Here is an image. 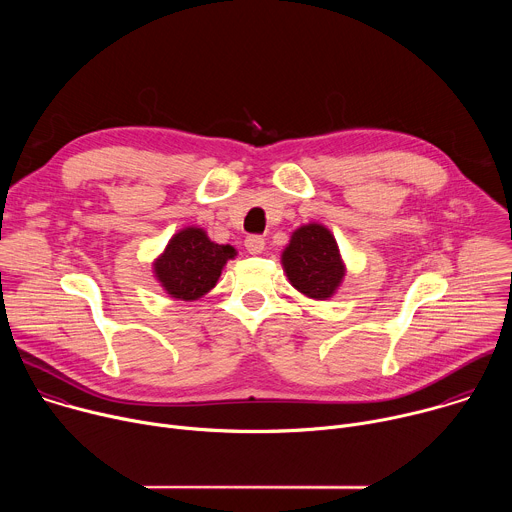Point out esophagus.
Returning <instances> with one entry per match:
<instances>
[{"mask_svg":"<svg viewBox=\"0 0 512 512\" xmlns=\"http://www.w3.org/2000/svg\"><path fill=\"white\" fill-rule=\"evenodd\" d=\"M245 247L251 255H259L265 249V239L261 235H249L245 239Z\"/></svg>","mask_w":512,"mask_h":512,"instance_id":"1","label":"esophagus"}]
</instances>
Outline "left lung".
<instances>
[{"label": "left lung", "mask_w": 512, "mask_h": 512, "mask_svg": "<svg viewBox=\"0 0 512 512\" xmlns=\"http://www.w3.org/2000/svg\"><path fill=\"white\" fill-rule=\"evenodd\" d=\"M281 261L291 285L314 300L330 298L344 277L338 245L322 225L300 227Z\"/></svg>", "instance_id": "1"}]
</instances>
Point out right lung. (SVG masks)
<instances>
[{
	"label": "right lung",
	"instance_id": "right-lung-1",
	"mask_svg": "<svg viewBox=\"0 0 512 512\" xmlns=\"http://www.w3.org/2000/svg\"><path fill=\"white\" fill-rule=\"evenodd\" d=\"M233 257L231 245L212 243L202 229H184L156 261V277L170 296L196 300L216 285L227 259Z\"/></svg>",
	"mask_w": 512,
	"mask_h": 512
}]
</instances>
